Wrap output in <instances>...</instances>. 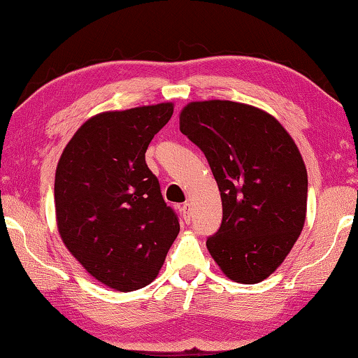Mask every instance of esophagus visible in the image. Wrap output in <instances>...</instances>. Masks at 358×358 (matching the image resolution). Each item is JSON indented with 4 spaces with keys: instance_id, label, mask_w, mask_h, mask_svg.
I'll return each mask as SVG.
<instances>
[{
    "instance_id": "1",
    "label": "esophagus",
    "mask_w": 358,
    "mask_h": 358,
    "mask_svg": "<svg viewBox=\"0 0 358 358\" xmlns=\"http://www.w3.org/2000/svg\"><path fill=\"white\" fill-rule=\"evenodd\" d=\"M181 216H183L185 222L191 221V205L187 202L183 205V207H181Z\"/></svg>"
}]
</instances>
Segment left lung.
Here are the masks:
<instances>
[{"mask_svg": "<svg viewBox=\"0 0 358 358\" xmlns=\"http://www.w3.org/2000/svg\"><path fill=\"white\" fill-rule=\"evenodd\" d=\"M180 131L202 150L220 187L222 221L207 238L230 280L268 278L305 224L308 173L292 137L256 107L232 101L191 102Z\"/></svg>", "mask_w": 358, "mask_h": 358, "instance_id": "obj_1", "label": "left lung"}]
</instances>
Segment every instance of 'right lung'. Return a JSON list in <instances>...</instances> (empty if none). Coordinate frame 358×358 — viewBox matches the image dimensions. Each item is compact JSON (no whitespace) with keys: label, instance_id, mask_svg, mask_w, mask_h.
<instances>
[{"label":"right lung","instance_id":"1","mask_svg":"<svg viewBox=\"0 0 358 358\" xmlns=\"http://www.w3.org/2000/svg\"><path fill=\"white\" fill-rule=\"evenodd\" d=\"M172 113L166 102L96 115L66 145L57 167V224L66 248L90 275L121 292L155 280L180 232L145 162Z\"/></svg>","mask_w":358,"mask_h":358}]
</instances>
